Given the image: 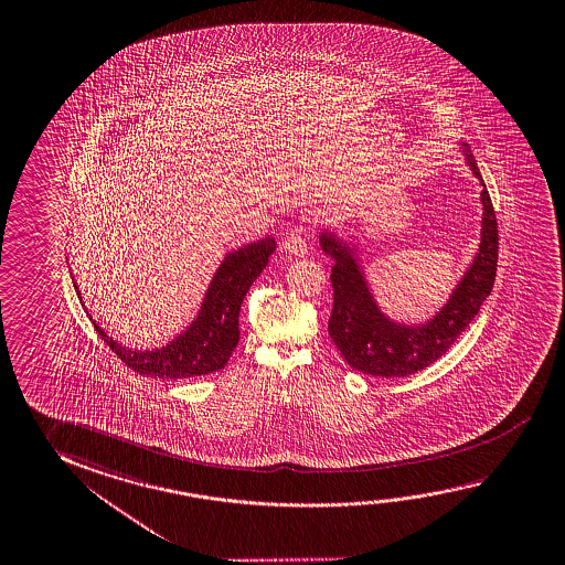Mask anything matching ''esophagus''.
Instances as JSON below:
<instances>
[{
	"label": "esophagus",
	"mask_w": 565,
	"mask_h": 565,
	"mask_svg": "<svg viewBox=\"0 0 565 565\" xmlns=\"http://www.w3.org/2000/svg\"><path fill=\"white\" fill-rule=\"evenodd\" d=\"M284 250L289 256H296V258H303L306 256L307 252H309V242H307L303 228L287 232L286 238H284Z\"/></svg>",
	"instance_id": "obj_1"
}]
</instances>
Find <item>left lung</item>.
Returning <instances> with one entry per match:
<instances>
[{
  "label": "left lung",
  "mask_w": 565,
  "mask_h": 565,
  "mask_svg": "<svg viewBox=\"0 0 565 565\" xmlns=\"http://www.w3.org/2000/svg\"><path fill=\"white\" fill-rule=\"evenodd\" d=\"M462 149L467 163L482 185L481 246L449 301L427 323L399 324L390 321L376 306L352 250L331 232H321V248L334 259L331 269L333 311L329 319V334L354 371L384 379H399L424 371L451 349L492 291L499 262L497 214L471 149Z\"/></svg>",
  "instance_id": "8db88e82"
}]
</instances>
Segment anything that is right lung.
<instances>
[{
	"mask_svg": "<svg viewBox=\"0 0 565 565\" xmlns=\"http://www.w3.org/2000/svg\"><path fill=\"white\" fill-rule=\"evenodd\" d=\"M274 250L276 241L268 236L226 254L221 268L214 274L196 319L186 327L185 333L156 351L126 349L104 333L93 317L90 321L111 352L128 369L143 376L181 380L221 371L241 339L238 315L242 301L262 269L268 266ZM75 289L81 299L76 284Z\"/></svg>",
	"mask_w": 565,
	"mask_h": 565,
	"instance_id": "1",
	"label": "right lung"
}]
</instances>
